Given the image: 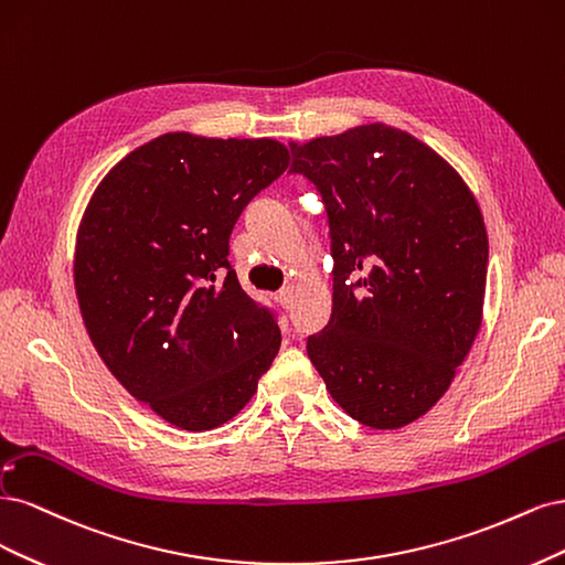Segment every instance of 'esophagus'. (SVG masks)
Wrapping results in <instances>:
<instances>
[{
	"label": "esophagus",
	"instance_id": "1",
	"mask_svg": "<svg viewBox=\"0 0 565 565\" xmlns=\"http://www.w3.org/2000/svg\"><path fill=\"white\" fill-rule=\"evenodd\" d=\"M275 300H277L284 309H290V307H294V288H284V290H279V294L275 296Z\"/></svg>",
	"mask_w": 565,
	"mask_h": 565
}]
</instances>
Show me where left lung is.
<instances>
[{
  "label": "left lung",
  "instance_id": "obj_1",
  "mask_svg": "<svg viewBox=\"0 0 565 565\" xmlns=\"http://www.w3.org/2000/svg\"><path fill=\"white\" fill-rule=\"evenodd\" d=\"M290 150L323 196L335 260L331 321L307 340L309 361L356 423L406 427L448 392L481 329L477 196L439 152L382 121Z\"/></svg>",
  "mask_w": 565,
  "mask_h": 565
}]
</instances>
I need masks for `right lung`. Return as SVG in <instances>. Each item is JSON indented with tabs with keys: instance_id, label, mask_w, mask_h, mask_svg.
<instances>
[{
	"instance_id": "right-lung-1",
	"label": "right lung",
	"mask_w": 565,
	"mask_h": 565,
	"mask_svg": "<svg viewBox=\"0 0 565 565\" xmlns=\"http://www.w3.org/2000/svg\"><path fill=\"white\" fill-rule=\"evenodd\" d=\"M288 163L275 138L161 134L121 157L82 213L75 290L86 333L126 392L178 429L232 420L281 348L227 256L242 211Z\"/></svg>"
}]
</instances>
